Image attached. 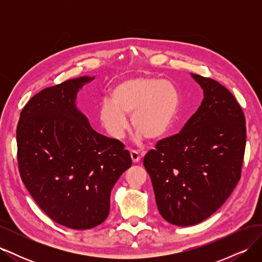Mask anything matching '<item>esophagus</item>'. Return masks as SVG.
<instances>
[{
    "instance_id": "esophagus-1",
    "label": "esophagus",
    "mask_w": 262,
    "mask_h": 262,
    "mask_svg": "<svg viewBox=\"0 0 262 262\" xmlns=\"http://www.w3.org/2000/svg\"><path fill=\"white\" fill-rule=\"evenodd\" d=\"M130 155H131L133 163H139L140 160H141V157H142V155L139 152H137V150H133V149L130 150Z\"/></svg>"
}]
</instances>
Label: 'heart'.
I'll return each mask as SVG.
<instances>
[{
  "label": "heart",
  "instance_id": "b5f03b06",
  "mask_svg": "<svg viewBox=\"0 0 262 262\" xmlns=\"http://www.w3.org/2000/svg\"><path fill=\"white\" fill-rule=\"evenodd\" d=\"M180 95L167 80L140 76L119 83L99 108V120L110 137L120 140L133 129L147 140H158L168 132L178 113Z\"/></svg>",
  "mask_w": 262,
  "mask_h": 262
}]
</instances>
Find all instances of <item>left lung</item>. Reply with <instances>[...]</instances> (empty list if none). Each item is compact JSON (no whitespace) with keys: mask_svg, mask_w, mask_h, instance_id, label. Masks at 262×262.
Instances as JSON below:
<instances>
[{"mask_svg":"<svg viewBox=\"0 0 262 262\" xmlns=\"http://www.w3.org/2000/svg\"><path fill=\"white\" fill-rule=\"evenodd\" d=\"M201 106L175 136L144 156L157 209L169 223L191 226L219 210L241 179L246 146L243 109L226 87L192 74Z\"/></svg>","mask_w":262,"mask_h":262,"instance_id":"left-lung-1","label":"left lung"}]
</instances>
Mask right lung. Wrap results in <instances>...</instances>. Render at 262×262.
Returning a JSON list of instances; mask_svg holds the SVG:
<instances>
[{
    "label": "right lung",
    "mask_w": 262,
    "mask_h": 262,
    "mask_svg": "<svg viewBox=\"0 0 262 262\" xmlns=\"http://www.w3.org/2000/svg\"><path fill=\"white\" fill-rule=\"evenodd\" d=\"M94 78H73L36 94L16 130L24 185L47 215L73 229L107 219L112 189L132 165L121 142L95 131L76 107L78 91Z\"/></svg>",
    "instance_id": "1"
}]
</instances>
